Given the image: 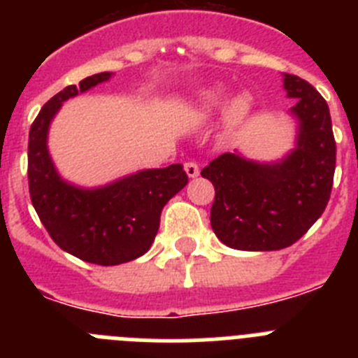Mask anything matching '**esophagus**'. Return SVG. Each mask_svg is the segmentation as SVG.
<instances>
[{
    "label": "esophagus",
    "instance_id": "obj_1",
    "mask_svg": "<svg viewBox=\"0 0 358 358\" xmlns=\"http://www.w3.org/2000/svg\"><path fill=\"white\" fill-rule=\"evenodd\" d=\"M185 170L186 173H188V177H197L199 176V164L195 163V161H188V163H185Z\"/></svg>",
    "mask_w": 358,
    "mask_h": 358
}]
</instances>
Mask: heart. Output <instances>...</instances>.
Returning a JSON list of instances; mask_svg holds the SVG:
<instances>
[{
  "instance_id": "heart-1",
  "label": "heart",
  "mask_w": 358,
  "mask_h": 358,
  "mask_svg": "<svg viewBox=\"0 0 358 358\" xmlns=\"http://www.w3.org/2000/svg\"><path fill=\"white\" fill-rule=\"evenodd\" d=\"M224 93L220 87H213V90H208L201 94L199 98V109L202 113H213V110L220 109L224 103ZM251 110V98L248 94H238L227 103L226 110H224V122H226V127H236L238 123H242L245 120V116L249 115Z\"/></svg>"
}]
</instances>
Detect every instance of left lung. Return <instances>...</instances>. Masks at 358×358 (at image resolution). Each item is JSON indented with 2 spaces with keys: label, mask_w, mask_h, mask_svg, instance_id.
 Masks as SVG:
<instances>
[{
  "label": "left lung",
  "mask_w": 358,
  "mask_h": 358,
  "mask_svg": "<svg viewBox=\"0 0 358 358\" xmlns=\"http://www.w3.org/2000/svg\"><path fill=\"white\" fill-rule=\"evenodd\" d=\"M287 96L297 98L296 148L278 163H255L226 152L201 172L213 182L211 227L227 248L278 251L301 238L330 201L335 138L327 100L314 85L285 73Z\"/></svg>",
  "instance_id": "8db88e82"
}]
</instances>
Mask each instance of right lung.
Instances as JSON below:
<instances>
[{"instance_id": "right-lung-1", "label": "right lung", "mask_w": 358, "mask_h": 358, "mask_svg": "<svg viewBox=\"0 0 358 358\" xmlns=\"http://www.w3.org/2000/svg\"><path fill=\"white\" fill-rule=\"evenodd\" d=\"M109 77V71L91 75L50 98L28 136V188L41 222L62 251L96 265H120L145 255L164 204L188 185L182 164L141 170L93 189L62 181L46 147L50 123L64 100Z\"/></svg>"}]
</instances>
